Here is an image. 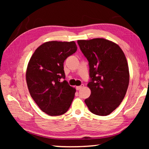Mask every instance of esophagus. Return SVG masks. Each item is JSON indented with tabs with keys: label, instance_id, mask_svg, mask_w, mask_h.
<instances>
[{
	"label": "esophagus",
	"instance_id": "1",
	"mask_svg": "<svg viewBox=\"0 0 149 149\" xmlns=\"http://www.w3.org/2000/svg\"><path fill=\"white\" fill-rule=\"evenodd\" d=\"M84 84H82V85H81L80 86H77L76 87H75V89H76L77 90H80V89H82V87H84Z\"/></svg>",
	"mask_w": 149,
	"mask_h": 149
}]
</instances>
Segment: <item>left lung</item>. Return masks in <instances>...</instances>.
Wrapping results in <instances>:
<instances>
[{"mask_svg":"<svg viewBox=\"0 0 149 149\" xmlns=\"http://www.w3.org/2000/svg\"><path fill=\"white\" fill-rule=\"evenodd\" d=\"M89 62L91 91L85 100L93 114L107 116L119 107L127 92L129 68L124 53L117 44L102 38L77 41Z\"/></svg>","mask_w":149,"mask_h":149,"instance_id":"obj_1","label":"left lung"}]
</instances>
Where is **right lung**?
<instances>
[{"label": "right lung", "mask_w": 149, "mask_h": 149, "mask_svg": "<svg viewBox=\"0 0 149 149\" xmlns=\"http://www.w3.org/2000/svg\"><path fill=\"white\" fill-rule=\"evenodd\" d=\"M74 41H49L35 50L26 71V81L32 99L42 112L60 116L68 110L75 89L65 79L64 60L77 51Z\"/></svg>", "instance_id": "1"}]
</instances>
